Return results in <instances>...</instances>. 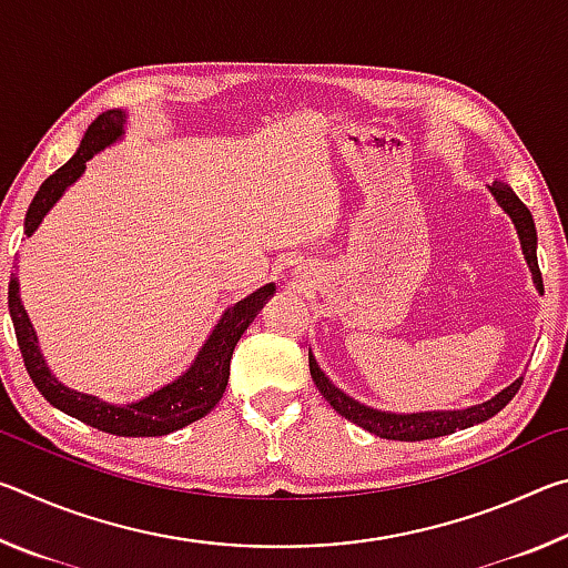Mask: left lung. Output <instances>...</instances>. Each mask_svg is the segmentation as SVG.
<instances>
[{"instance_id": "left-lung-1", "label": "left lung", "mask_w": 568, "mask_h": 568, "mask_svg": "<svg viewBox=\"0 0 568 568\" xmlns=\"http://www.w3.org/2000/svg\"><path fill=\"white\" fill-rule=\"evenodd\" d=\"M491 195L496 197V203L501 205L508 217L514 220L518 240H521V250L524 257L528 263V271L534 275L536 291L544 293V281H541V271H538V261H536V225L534 217L528 213V207L518 200L516 192L506 185V182H494L488 185ZM307 363H311V376L318 386L321 396L331 403L335 413H341L343 418H348L355 426H361L368 430V434H376L381 438L388 440H426V438H438V436H448L456 434V430L470 428L474 423H484L491 416H496L508 400H511L518 388H521L524 378H516L511 386L504 388L498 396L491 400L478 403V406H470L464 410H426V413H388V410H378L371 406H363V403L353 400L351 396H345L341 388H335L331 378L318 368L313 353L307 351Z\"/></svg>"}]
</instances>
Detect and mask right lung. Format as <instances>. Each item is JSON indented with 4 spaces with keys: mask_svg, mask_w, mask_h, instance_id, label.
<instances>
[{
    "mask_svg": "<svg viewBox=\"0 0 568 568\" xmlns=\"http://www.w3.org/2000/svg\"><path fill=\"white\" fill-rule=\"evenodd\" d=\"M124 122H128V114L122 110H108L90 124L80 142V150H77L74 155L67 160L54 175L47 178L42 182V187L37 190V195L24 217L27 237L40 227L44 215L50 213L57 200L62 197V192L82 175L84 168H88V160L122 138ZM273 293L275 283H267L261 291L250 293L243 301L230 305L223 313V318L217 321L213 333L207 335L203 348L197 351L195 361H192L190 368L182 373L180 378L168 383V386H162L155 393H150L145 398L134 403H122V406L102 400L98 396H90V393L67 388L64 383L52 376L42 358L30 315H27L22 297H19L17 275H12V281H9V315H12L17 343L19 351H22L27 373H30L37 390H40L54 408H60L67 416H72L77 420L88 423L92 428L104 430V434L142 438L168 436L172 430L185 428L192 420L207 416V413L217 406L227 386L230 358H233L240 335L247 331V325L255 321V315L261 313V307Z\"/></svg>",
    "mask_w": 568,
    "mask_h": 568,
    "instance_id": "obj_1",
    "label": "right lung"
}]
</instances>
